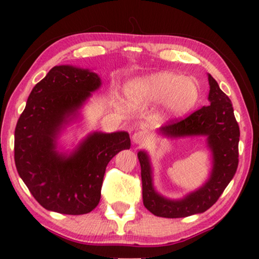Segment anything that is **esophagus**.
Listing matches in <instances>:
<instances>
[{
	"label": "esophagus",
	"instance_id": "esophagus-1",
	"mask_svg": "<svg viewBox=\"0 0 259 259\" xmlns=\"http://www.w3.org/2000/svg\"><path fill=\"white\" fill-rule=\"evenodd\" d=\"M148 134L146 132H137L133 135V142L135 144H143L147 142Z\"/></svg>",
	"mask_w": 259,
	"mask_h": 259
}]
</instances>
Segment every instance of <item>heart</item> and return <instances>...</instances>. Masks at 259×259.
Here are the masks:
<instances>
[{"label": "heart", "mask_w": 259, "mask_h": 259, "mask_svg": "<svg viewBox=\"0 0 259 259\" xmlns=\"http://www.w3.org/2000/svg\"><path fill=\"white\" fill-rule=\"evenodd\" d=\"M126 96L134 106H154L162 103L164 116L178 117L198 104L200 86L192 77L161 71L130 81Z\"/></svg>", "instance_id": "b5f03b06"}]
</instances>
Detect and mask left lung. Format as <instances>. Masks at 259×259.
Instances as JSON below:
<instances>
[{
  "label": "left lung",
  "instance_id": "left-lung-1",
  "mask_svg": "<svg viewBox=\"0 0 259 259\" xmlns=\"http://www.w3.org/2000/svg\"><path fill=\"white\" fill-rule=\"evenodd\" d=\"M208 106H202L187 118L169 123L157 130L158 135L167 139L205 137L206 146L212 155V169L201 187L181 199L165 198L154 187L149 154L146 150L137 153L141 164L143 204L154 215L162 218H185L207 211L215 204L236 174L240 133L232 103L211 74H208Z\"/></svg>",
  "mask_w": 259,
  "mask_h": 259
}]
</instances>
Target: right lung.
Wrapping results in <instances>:
<instances>
[{"instance_id": "add662e5", "label": "right lung", "mask_w": 259, "mask_h": 259, "mask_svg": "<svg viewBox=\"0 0 259 259\" xmlns=\"http://www.w3.org/2000/svg\"><path fill=\"white\" fill-rule=\"evenodd\" d=\"M101 86V77L89 68L54 66L34 86L17 120V173L48 211L79 215L95 209L106 165L132 146L126 132H94L71 151L61 150V133L80 119L81 108Z\"/></svg>"}]
</instances>
